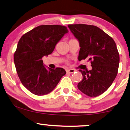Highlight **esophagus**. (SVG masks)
<instances>
[{
  "instance_id": "34e87169",
  "label": "esophagus",
  "mask_w": 130,
  "mask_h": 130,
  "mask_svg": "<svg viewBox=\"0 0 130 130\" xmlns=\"http://www.w3.org/2000/svg\"><path fill=\"white\" fill-rule=\"evenodd\" d=\"M74 71H75V70L74 69H68L67 70V73H74Z\"/></svg>"
}]
</instances>
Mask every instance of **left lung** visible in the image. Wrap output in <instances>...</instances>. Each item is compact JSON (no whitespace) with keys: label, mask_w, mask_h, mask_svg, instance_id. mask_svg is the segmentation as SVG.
I'll return each instance as SVG.
<instances>
[{"label":"left lung","mask_w":130,"mask_h":130,"mask_svg":"<svg viewBox=\"0 0 130 130\" xmlns=\"http://www.w3.org/2000/svg\"><path fill=\"white\" fill-rule=\"evenodd\" d=\"M79 43L78 60L89 59L92 69L79 70L83 80L77 88L87 96H97L111 86L119 68L120 57L114 40L98 27L86 24L68 26Z\"/></svg>","instance_id":"obj_1"}]
</instances>
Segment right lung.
Returning <instances> with one entry per match:
<instances>
[{
  "mask_svg": "<svg viewBox=\"0 0 130 130\" xmlns=\"http://www.w3.org/2000/svg\"><path fill=\"white\" fill-rule=\"evenodd\" d=\"M68 32L65 26L42 25L19 40L14 54L16 70L23 86L34 95L50 93L66 74L63 68L46 67L41 59L53 53L57 43Z\"/></svg>",
  "mask_w": 130,
  "mask_h": 130,
  "instance_id": "add662e5",
  "label": "right lung"
}]
</instances>
